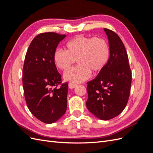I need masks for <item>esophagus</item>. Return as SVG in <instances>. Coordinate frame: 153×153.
<instances>
[{
	"label": "esophagus",
	"instance_id": "esophagus-1",
	"mask_svg": "<svg viewBox=\"0 0 153 153\" xmlns=\"http://www.w3.org/2000/svg\"><path fill=\"white\" fill-rule=\"evenodd\" d=\"M76 85V84H74V83H71V82H69V87L70 88V89H73V88L75 87Z\"/></svg>",
	"mask_w": 153,
	"mask_h": 153
}]
</instances>
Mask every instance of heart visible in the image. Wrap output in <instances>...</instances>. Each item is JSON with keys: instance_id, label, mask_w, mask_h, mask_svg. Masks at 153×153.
Here are the masks:
<instances>
[{"instance_id": "1", "label": "heart", "mask_w": 153, "mask_h": 153, "mask_svg": "<svg viewBox=\"0 0 153 153\" xmlns=\"http://www.w3.org/2000/svg\"><path fill=\"white\" fill-rule=\"evenodd\" d=\"M66 51L57 49L53 53V62L61 70L69 69L76 60L79 65L69 69L64 79L73 83L82 82L94 74L100 73L107 65L110 50L106 41L100 38L77 35L66 43Z\"/></svg>"}]
</instances>
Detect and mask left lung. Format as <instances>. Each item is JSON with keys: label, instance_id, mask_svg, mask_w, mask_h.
<instances>
[{"label": "left lung", "instance_id": "obj_1", "mask_svg": "<svg viewBox=\"0 0 153 153\" xmlns=\"http://www.w3.org/2000/svg\"><path fill=\"white\" fill-rule=\"evenodd\" d=\"M104 30L110 50L109 61L94 79L87 83L86 106L96 117L109 120L117 116L126 107L130 93L131 71L121 38L112 30Z\"/></svg>", "mask_w": 153, "mask_h": 153}]
</instances>
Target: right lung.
Here are the masks:
<instances>
[{
	"instance_id": "right-lung-1",
	"label": "right lung",
	"mask_w": 153,
	"mask_h": 153,
	"mask_svg": "<svg viewBox=\"0 0 153 153\" xmlns=\"http://www.w3.org/2000/svg\"><path fill=\"white\" fill-rule=\"evenodd\" d=\"M65 37L52 32L38 34L25 57L22 82L27 107L34 117L47 124L57 121L66 111L68 84H61L53 58L58 44Z\"/></svg>"
}]
</instances>
